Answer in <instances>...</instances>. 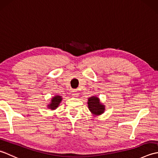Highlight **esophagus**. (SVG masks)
<instances>
[{"mask_svg": "<svg viewBox=\"0 0 158 158\" xmlns=\"http://www.w3.org/2000/svg\"><path fill=\"white\" fill-rule=\"evenodd\" d=\"M78 94H79V92H78V91H77V90H73V91L72 92V95L73 96L76 97L77 96H78Z\"/></svg>", "mask_w": 158, "mask_h": 158, "instance_id": "esophagus-1", "label": "esophagus"}]
</instances>
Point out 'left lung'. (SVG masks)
<instances>
[{
	"label": "left lung",
	"instance_id": "left-lung-1",
	"mask_svg": "<svg viewBox=\"0 0 158 158\" xmlns=\"http://www.w3.org/2000/svg\"><path fill=\"white\" fill-rule=\"evenodd\" d=\"M88 109L94 115L98 116L102 115L105 110V106L100 102V98L97 96L89 97L88 101Z\"/></svg>",
	"mask_w": 158,
	"mask_h": 158
}]
</instances>
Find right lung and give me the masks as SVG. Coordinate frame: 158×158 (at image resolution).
Here are the masks:
<instances>
[{"label":"right lung","instance_id":"add662e5","mask_svg":"<svg viewBox=\"0 0 158 158\" xmlns=\"http://www.w3.org/2000/svg\"><path fill=\"white\" fill-rule=\"evenodd\" d=\"M62 100V98L61 96L56 95L53 97L51 100V102L48 105V109L51 110H55L58 108V106L60 105V102Z\"/></svg>","mask_w":158,"mask_h":158}]
</instances>
